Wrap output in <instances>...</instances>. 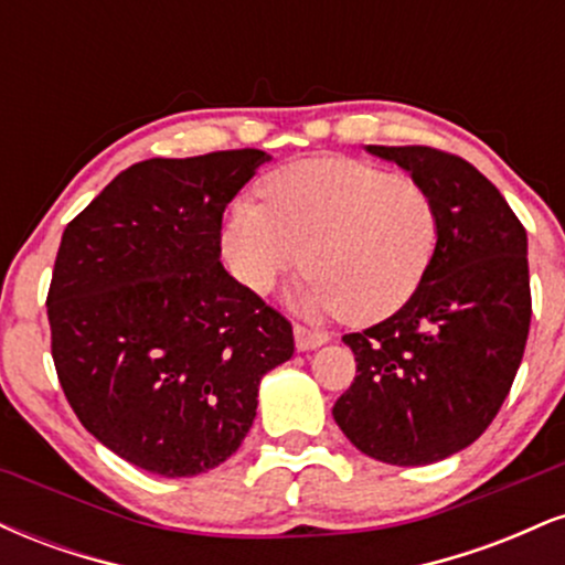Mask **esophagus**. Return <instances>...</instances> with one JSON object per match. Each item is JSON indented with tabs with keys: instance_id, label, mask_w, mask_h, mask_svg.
I'll return each mask as SVG.
<instances>
[{
	"instance_id": "34e87169",
	"label": "esophagus",
	"mask_w": 565,
	"mask_h": 565,
	"mask_svg": "<svg viewBox=\"0 0 565 565\" xmlns=\"http://www.w3.org/2000/svg\"><path fill=\"white\" fill-rule=\"evenodd\" d=\"M323 342H329V334L327 332H319V329H308V327H302V323H297V327H295V345H297V350L321 348Z\"/></svg>"
}]
</instances>
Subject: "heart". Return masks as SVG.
Listing matches in <instances>:
<instances>
[{"instance_id":"heart-1","label":"heart","mask_w":565,"mask_h":565,"mask_svg":"<svg viewBox=\"0 0 565 565\" xmlns=\"http://www.w3.org/2000/svg\"><path fill=\"white\" fill-rule=\"evenodd\" d=\"M263 204L242 199L223 225L231 274L257 295L308 265L297 305L308 316L372 323L425 281L438 246L430 191L359 159H305L263 180Z\"/></svg>"}]
</instances>
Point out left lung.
I'll return each instance as SVG.
<instances>
[{"mask_svg": "<svg viewBox=\"0 0 565 565\" xmlns=\"http://www.w3.org/2000/svg\"><path fill=\"white\" fill-rule=\"evenodd\" d=\"M430 191L438 246L404 308L342 337L355 380L334 423L366 457L414 468L470 446L508 398L531 323L526 228L470 161L427 146H366Z\"/></svg>", "mask_w": 565, "mask_h": 565, "instance_id": "1", "label": "left lung"}]
</instances>
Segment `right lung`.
<instances>
[{"label": "right lung", "instance_id": "1", "mask_svg": "<svg viewBox=\"0 0 565 565\" xmlns=\"http://www.w3.org/2000/svg\"><path fill=\"white\" fill-rule=\"evenodd\" d=\"M265 151L148 159L66 225L47 291L57 380L135 468L188 478L242 446L291 323L220 263L223 212Z\"/></svg>", "mask_w": 565, "mask_h": 565}]
</instances>
